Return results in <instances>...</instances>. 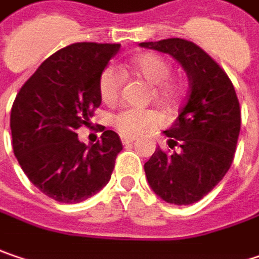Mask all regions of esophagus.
Segmentation results:
<instances>
[{
	"label": "esophagus",
	"instance_id": "esophagus-1",
	"mask_svg": "<svg viewBox=\"0 0 259 259\" xmlns=\"http://www.w3.org/2000/svg\"><path fill=\"white\" fill-rule=\"evenodd\" d=\"M121 142H123V145L133 144V142H135V138H127V136H124V138H121Z\"/></svg>",
	"mask_w": 259,
	"mask_h": 259
}]
</instances>
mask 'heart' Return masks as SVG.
<instances>
[{
  "mask_svg": "<svg viewBox=\"0 0 259 259\" xmlns=\"http://www.w3.org/2000/svg\"><path fill=\"white\" fill-rule=\"evenodd\" d=\"M127 69L152 84L157 99L171 104L179 97L180 86L171 77H168L171 73V66L168 60L160 54H139L127 63ZM123 82V74L115 67H107L104 70L99 79V95L102 101L107 104L114 102L120 95ZM113 123L121 135L138 136L160 124L161 115L152 110L127 108L115 115Z\"/></svg>",
  "mask_w": 259,
  "mask_h": 259,
  "instance_id": "heart-1",
  "label": "heart"
}]
</instances>
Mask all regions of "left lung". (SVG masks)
<instances>
[{"label":"left lung","instance_id":"8db88e82","mask_svg":"<svg viewBox=\"0 0 259 259\" xmlns=\"http://www.w3.org/2000/svg\"><path fill=\"white\" fill-rule=\"evenodd\" d=\"M142 48L168 54L189 77V92L180 114L160 148L145 162L146 180L162 201L190 205L214 189L229 171L240 132V107L233 83L220 66L193 42L171 38L142 42Z\"/></svg>","mask_w":259,"mask_h":259}]
</instances>
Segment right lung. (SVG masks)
I'll list each match as a JSON object with an SVG mask.
<instances>
[{
    "label": "right lung",
    "mask_w": 259,
    "mask_h": 259,
    "mask_svg": "<svg viewBox=\"0 0 259 259\" xmlns=\"http://www.w3.org/2000/svg\"><path fill=\"white\" fill-rule=\"evenodd\" d=\"M118 50L120 44H71L47 58L14 99V155L27 179L58 202L77 204L98 193L123 149L113 130L94 145L76 133L101 105L99 79Z\"/></svg>",
    "instance_id": "1"
}]
</instances>
